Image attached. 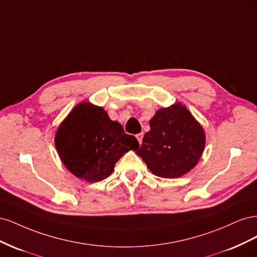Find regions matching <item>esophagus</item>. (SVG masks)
<instances>
[{"label":"esophagus","instance_id":"34e87169","mask_svg":"<svg viewBox=\"0 0 257 257\" xmlns=\"http://www.w3.org/2000/svg\"><path fill=\"white\" fill-rule=\"evenodd\" d=\"M143 137H144V134H143V133H139V134L136 135V138H137V141H138L139 144L143 143Z\"/></svg>","mask_w":257,"mask_h":257}]
</instances>
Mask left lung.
Instances as JSON below:
<instances>
[{
    "mask_svg": "<svg viewBox=\"0 0 257 257\" xmlns=\"http://www.w3.org/2000/svg\"><path fill=\"white\" fill-rule=\"evenodd\" d=\"M150 131L135 150L150 172L179 178L195 167L205 149V132L186 107L177 103L161 108L150 120Z\"/></svg>",
    "mask_w": 257,
    "mask_h": 257,
    "instance_id": "8db88e82",
    "label": "left lung"
}]
</instances>
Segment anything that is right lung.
<instances>
[{"label": "right lung", "mask_w": 257, "mask_h": 257, "mask_svg": "<svg viewBox=\"0 0 257 257\" xmlns=\"http://www.w3.org/2000/svg\"><path fill=\"white\" fill-rule=\"evenodd\" d=\"M54 144L65 167L88 182L109 177L122 155L139 147L137 139L126 134L119 122L111 121L103 107L88 102L68 113Z\"/></svg>", "instance_id": "obj_1"}]
</instances>
